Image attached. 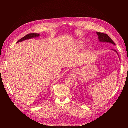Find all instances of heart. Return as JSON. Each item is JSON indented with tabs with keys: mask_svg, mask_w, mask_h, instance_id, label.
<instances>
[{
	"mask_svg": "<svg viewBox=\"0 0 128 128\" xmlns=\"http://www.w3.org/2000/svg\"><path fill=\"white\" fill-rule=\"evenodd\" d=\"M82 42H78V45L80 46V47H82Z\"/></svg>",
	"mask_w": 128,
	"mask_h": 128,
	"instance_id": "b5f03b06",
	"label": "heart"
}]
</instances>
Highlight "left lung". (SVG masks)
Listing matches in <instances>:
<instances>
[{"mask_svg":"<svg viewBox=\"0 0 128 128\" xmlns=\"http://www.w3.org/2000/svg\"><path fill=\"white\" fill-rule=\"evenodd\" d=\"M97 35L98 36V40L100 42H107V43H110L114 45H115V44L114 43V42L112 40L111 38L108 36V34H103L102 32H96ZM112 50L115 51L116 53L118 54V52L115 51V50L112 49Z\"/></svg>","mask_w":128,"mask_h":128,"instance_id":"1","label":"left lung"}]
</instances>
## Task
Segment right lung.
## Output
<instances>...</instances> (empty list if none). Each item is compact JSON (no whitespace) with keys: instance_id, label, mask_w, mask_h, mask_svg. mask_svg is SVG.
I'll use <instances>...</instances> for the list:
<instances>
[{"instance_id":"add662e5","label":"right lung","mask_w":128,"mask_h":128,"mask_svg":"<svg viewBox=\"0 0 128 128\" xmlns=\"http://www.w3.org/2000/svg\"><path fill=\"white\" fill-rule=\"evenodd\" d=\"M39 36H40V34H27V35L25 36L24 37H23L22 38H21V40H19L16 43H18L19 42H21L22 41H24L27 40H29L31 39V38H36V37H38Z\"/></svg>"}]
</instances>
